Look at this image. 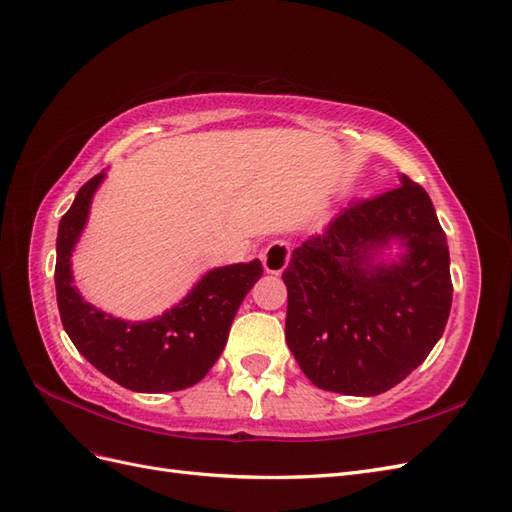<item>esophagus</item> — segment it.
I'll return each mask as SVG.
<instances>
[{"mask_svg": "<svg viewBox=\"0 0 512 512\" xmlns=\"http://www.w3.org/2000/svg\"><path fill=\"white\" fill-rule=\"evenodd\" d=\"M260 258L267 273H282L290 260V243L284 239H275L265 247V252L260 254Z\"/></svg>", "mask_w": 512, "mask_h": 512, "instance_id": "34e87169", "label": "esophagus"}]
</instances>
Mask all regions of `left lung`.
Masks as SVG:
<instances>
[{
  "label": "left lung",
  "mask_w": 512,
  "mask_h": 512,
  "mask_svg": "<svg viewBox=\"0 0 512 512\" xmlns=\"http://www.w3.org/2000/svg\"><path fill=\"white\" fill-rule=\"evenodd\" d=\"M391 238L399 266L368 265ZM286 342L318 389L380 395L421 365L453 303L446 235L429 194L408 175L399 188L352 200L320 235L292 252Z\"/></svg>",
  "instance_id": "8db88e82"
}]
</instances>
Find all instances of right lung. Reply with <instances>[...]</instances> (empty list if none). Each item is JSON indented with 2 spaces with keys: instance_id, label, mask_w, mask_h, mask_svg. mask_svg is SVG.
Here are the masks:
<instances>
[{
  "instance_id": "add662e5",
  "label": "right lung",
  "mask_w": 512,
  "mask_h": 512,
  "mask_svg": "<svg viewBox=\"0 0 512 512\" xmlns=\"http://www.w3.org/2000/svg\"><path fill=\"white\" fill-rule=\"evenodd\" d=\"M104 173L91 177L57 232L55 290L61 324L85 359L136 393L181 391L207 376L222 354L245 294L262 275L260 260L209 271L177 307L151 322H123L83 301L72 286L70 256Z\"/></svg>"
}]
</instances>
